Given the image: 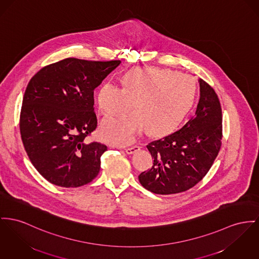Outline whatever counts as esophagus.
I'll return each mask as SVG.
<instances>
[{
    "label": "esophagus",
    "mask_w": 259,
    "mask_h": 259,
    "mask_svg": "<svg viewBox=\"0 0 259 259\" xmlns=\"http://www.w3.org/2000/svg\"><path fill=\"white\" fill-rule=\"evenodd\" d=\"M140 149V146H138V145H135V146H132V147H128V148H125L124 149V151H125V153H127V154H134L135 152H137Z\"/></svg>",
    "instance_id": "obj_1"
}]
</instances>
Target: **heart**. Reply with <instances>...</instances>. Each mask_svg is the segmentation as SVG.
<instances>
[{
  "label": "heart",
  "mask_w": 259,
  "mask_h": 259,
  "mask_svg": "<svg viewBox=\"0 0 259 259\" xmlns=\"http://www.w3.org/2000/svg\"><path fill=\"white\" fill-rule=\"evenodd\" d=\"M122 88L105 83L97 92V105L108 118L101 136L109 143L127 145L148 128L154 136L174 132L189 114L196 97V83L188 74L161 68H137L121 78Z\"/></svg>",
  "instance_id": "b5f03b06"
}]
</instances>
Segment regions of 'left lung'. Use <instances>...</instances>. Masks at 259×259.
<instances>
[{
  "instance_id": "8db88e82",
  "label": "left lung",
  "mask_w": 259,
  "mask_h": 259,
  "mask_svg": "<svg viewBox=\"0 0 259 259\" xmlns=\"http://www.w3.org/2000/svg\"><path fill=\"white\" fill-rule=\"evenodd\" d=\"M198 82L200 98L195 115L178 132L147 145L153 166L141 172L138 180L143 188L156 194H174L194 187L205 177L220 151V101L203 79Z\"/></svg>"
}]
</instances>
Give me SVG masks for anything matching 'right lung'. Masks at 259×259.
I'll return each mask as SVG.
<instances>
[{
	"mask_svg": "<svg viewBox=\"0 0 259 259\" xmlns=\"http://www.w3.org/2000/svg\"><path fill=\"white\" fill-rule=\"evenodd\" d=\"M120 64L68 58L42 68L28 82L21 139L35 169L53 185L78 188L97 177L107 146L85 142L97 126L94 89Z\"/></svg>",
	"mask_w": 259,
	"mask_h": 259,
	"instance_id": "obj_1",
	"label": "right lung"
}]
</instances>
